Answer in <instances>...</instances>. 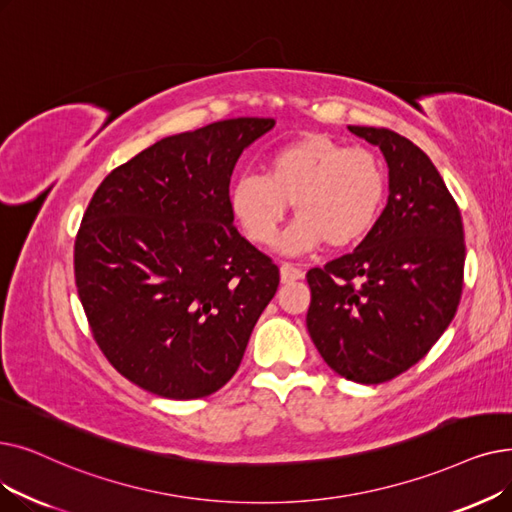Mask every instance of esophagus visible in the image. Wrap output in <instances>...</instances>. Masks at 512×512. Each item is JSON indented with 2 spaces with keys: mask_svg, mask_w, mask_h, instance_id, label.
I'll return each mask as SVG.
<instances>
[{
  "mask_svg": "<svg viewBox=\"0 0 512 512\" xmlns=\"http://www.w3.org/2000/svg\"><path fill=\"white\" fill-rule=\"evenodd\" d=\"M301 278H303V272H301L299 268H295L293 263H282V265H280V280H282L284 284L301 280Z\"/></svg>",
  "mask_w": 512,
  "mask_h": 512,
  "instance_id": "esophagus-1",
  "label": "esophagus"
}]
</instances>
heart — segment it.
Here are the masks:
<instances>
[{
    "mask_svg": "<svg viewBox=\"0 0 512 512\" xmlns=\"http://www.w3.org/2000/svg\"><path fill=\"white\" fill-rule=\"evenodd\" d=\"M387 173L379 154L345 146L326 133H303L270 150L263 177L242 175L230 190V209L257 244H272L288 209L297 221L284 232V253H305L328 242L347 249L362 242L381 215Z\"/></svg>",
    "mask_w": 512,
    "mask_h": 512,
    "instance_id": "obj_1",
    "label": "heart"
}]
</instances>
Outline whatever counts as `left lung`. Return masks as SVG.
<instances>
[{
    "label": "left lung",
    "instance_id": "1",
    "mask_svg": "<svg viewBox=\"0 0 512 512\" xmlns=\"http://www.w3.org/2000/svg\"><path fill=\"white\" fill-rule=\"evenodd\" d=\"M349 131L381 148L389 198L353 253L307 272V330L337 374L379 385L425 358L454 320L464 230L446 182L416 144L385 127Z\"/></svg>",
    "mask_w": 512,
    "mask_h": 512
}]
</instances>
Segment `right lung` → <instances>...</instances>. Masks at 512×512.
I'll use <instances>...</instances> for the list:
<instances>
[{"label": "right lung", "instance_id": "1", "mask_svg": "<svg viewBox=\"0 0 512 512\" xmlns=\"http://www.w3.org/2000/svg\"><path fill=\"white\" fill-rule=\"evenodd\" d=\"M276 125L240 117L152 144L110 171L75 240V282L92 335L127 381L196 399L238 370L280 282L242 238L230 177Z\"/></svg>", "mask_w": 512, "mask_h": 512}]
</instances>
